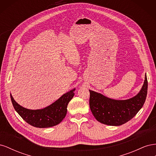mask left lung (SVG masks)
<instances>
[{
  "label": "left lung",
  "instance_id": "left-lung-1",
  "mask_svg": "<svg viewBox=\"0 0 156 156\" xmlns=\"http://www.w3.org/2000/svg\"><path fill=\"white\" fill-rule=\"evenodd\" d=\"M147 90L146 75L140 92L129 100H112L89 90L90 108L98 122L108 126H120L133 119L142 108L147 96Z\"/></svg>",
  "mask_w": 156,
  "mask_h": 156
}]
</instances>
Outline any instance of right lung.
I'll return each instance as SVG.
<instances>
[{
  "mask_svg": "<svg viewBox=\"0 0 156 156\" xmlns=\"http://www.w3.org/2000/svg\"><path fill=\"white\" fill-rule=\"evenodd\" d=\"M75 90L64 94L51 105L38 110L27 109L19 105L11 94L10 98L15 110L28 124L38 128H47L58 124L64 119L68 104L74 96Z\"/></svg>",
  "mask_w": 156,
  "mask_h": 156,
  "instance_id": "1",
  "label": "right lung"
}]
</instances>
